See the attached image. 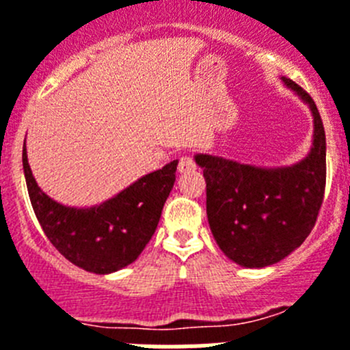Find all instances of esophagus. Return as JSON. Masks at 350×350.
<instances>
[{"instance_id":"34e87169","label":"esophagus","mask_w":350,"mask_h":350,"mask_svg":"<svg viewBox=\"0 0 350 350\" xmlns=\"http://www.w3.org/2000/svg\"><path fill=\"white\" fill-rule=\"evenodd\" d=\"M196 169H197L196 160H193L190 154H185V157L179 158V163H178L179 172H190V171H196Z\"/></svg>"}]
</instances>
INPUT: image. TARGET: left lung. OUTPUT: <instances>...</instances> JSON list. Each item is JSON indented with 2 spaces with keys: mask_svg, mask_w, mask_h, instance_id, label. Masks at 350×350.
Wrapping results in <instances>:
<instances>
[{
  "mask_svg": "<svg viewBox=\"0 0 350 350\" xmlns=\"http://www.w3.org/2000/svg\"><path fill=\"white\" fill-rule=\"evenodd\" d=\"M310 105L314 146L303 162L260 169L211 154H197L204 169L206 211L218 247L234 262L264 267L296 250L314 229L326 188V133L312 96L282 77Z\"/></svg>",
  "mask_w": 350,
  "mask_h": 350,
  "instance_id": "obj_1",
  "label": "left lung"
}]
</instances>
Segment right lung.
I'll return each mask as SVG.
<instances>
[{"label": "right lung", "mask_w": 350, "mask_h": 350, "mask_svg": "<svg viewBox=\"0 0 350 350\" xmlns=\"http://www.w3.org/2000/svg\"><path fill=\"white\" fill-rule=\"evenodd\" d=\"M23 167L36 220L59 254L86 271L105 275L137 259L158 226L176 181L178 162L146 174L116 197L93 208H68L45 196L23 150Z\"/></svg>", "instance_id": "obj_1"}]
</instances>
